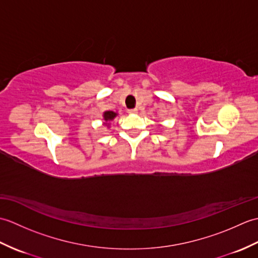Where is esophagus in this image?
I'll return each mask as SVG.
<instances>
[{"label":"esophagus","mask_w":258,"mask_h":258,"mask_svg":"<svg viewBox=\"0 0 258 258\" xmlns=\"http://www.w3.org/2000/svg\"><path fill=\"white\" fill-rule=\"evenodd\" d=\"M127 112L130 113V114H136L139 112V109H138V107H134V108H130V109H127Z\"/></svg>","instance_id":"obj_1"}]
</instances>
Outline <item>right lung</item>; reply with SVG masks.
I'll use <instances>...</instances> for the list:
<instances>
[{
  "label": "right lung",
  "mask_w": 258,
  "mask_h": 258,
  "mask_svg": "<svg viewBox=\"0 0 258 258\" xmlns=\"http://www.w3.org/2000/svg\"><path fill=\"white\" fill-rule=\"evenodd\" d=\"M118 115L117 112L114 111H105L103 112V119H104V124L105 126H107V128H109V125H111L112 120H114V118L116 117Z\"/></svg>",
  "instance_id": "obj_1"
}]
</instances>
